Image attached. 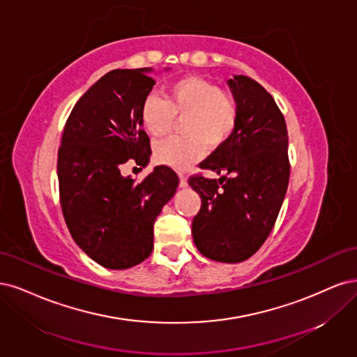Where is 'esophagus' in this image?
I'll use <instances>...</instances> for the list:
<instances>
[{"label":"esophagus","mask_w":357,"mask_h":357,"mask_svg":"<svg viewBox=\"0 0 357 357\" xmlns=\"http://www.w3.org/2000/svg\"><path fill=\"white\" fill-rule=\"evenodd\" d=\"M187 185H188V181H187L185 175L179 174V187H181V188H185Z\"/></svg>","instance_id":"esophagus-1"}]
</instances>
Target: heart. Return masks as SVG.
<instances>
[{"label":"heart","instance_id":"1","mask_svg":"<svg viewBox=\"0 0 357 357\" xmlns=\"http://www.w3.org/2000/svg\"><path fill=\"white\" fill-rule=\"evenodd\" d=\"M238 108L231 93L220 90L203 77H183L172 83L165 99L149 95L141 107V123L153 137L165 136L175 117L182 120L183 136H174L154 145L158 163L187 169L203 155L204 145L216 149L231 137L237 126Z\"/></svg>","mask_w":357,"mask_h":357}]
</instances>
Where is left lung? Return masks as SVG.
I'll use <instances>...</instances> for the list:
<instances>
[{"instance_id": "left-lung-1", "label": "left lung", "mask_w": 357, "mask_h": 357, "mask_svg": "<svg viewBox=\"0 0 357 357\" xmlns=\"http://www.w3.org/2000/svg\"><path fill=\"white\" fill-rule=\"evenodd\" d=\"M237 102V126L229 139L200 163L228 176H191L202 208L192 220V238L209 259L236 264L262 246L280 212L289 183L287 130L273 96L255 79L227 82Z\"/></svg>"}]
</instances>
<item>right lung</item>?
<instances>
[{"label":"right lung","instance_id":"obj_1","mask_svg":"<svg viewBox=\"0 0 357 357\" xmlns=\"http://www.w3.org/2000/svg\"><path fill=\"white\" fill-rule=\"evenodd\" d=\"M151 73L114 70L99 78L73 108L57 153L68 229L86 255L111 270L151 255L154 221L179 183L167 166L154 167L139 183L121 175L129 160L145 167L151 155L141 123L142 102L155 84Z\"/></svg>","mask_w":357,"mask_h":357}]
</instances>
